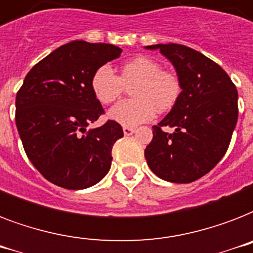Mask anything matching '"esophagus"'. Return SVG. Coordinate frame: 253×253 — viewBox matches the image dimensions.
Here are the masks:
<instances>
[{
    "mask_svg": "<svg viewBox=\"0 0 253 253\" xmlns=\"http://www.w3.org/2000/svg\"><path fill=\"white\" fill-rule=\"evenodd\" d=\"M123 132H124L125 136H132L133 133L136 132V129L132 128V126H124V128H123Z\"/></svg>",
    "mask_w": 253,
    "mask_h": 253,
    "instance_id": "1",
    "label": "esophagus"
}]
</instances>
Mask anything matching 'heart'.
<instances>
[{"instance_id": "1", "label": "heart", "mask_w": 253, "mask_h": 253, "mask_svg": "<svg viewBox=\"0 0 253 253\" xmlns=\"http://www.w3.org/2000/svg\"><path fill=\"white\" fill-rule=\"evenodd\" d=\"M130 87V100H124L108 112L111 120L123 126H137L150 121L158 112H167L181 95V82L175 73L162 70L154 58L138 56L121 66L117 76L108 64L96 68L90 86L98 102L111 104L120 98L124 86Z\"/></svg>"}]
</instances>
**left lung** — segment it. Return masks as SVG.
<instances>
[{
    "instance_id": "1",
    "label": "left lung",
    "mask_w": 253,
    "mask_h": 253,
    "mask_svg": "<svg viewBox=\"0 0 253 253\" xmlns=\"http://www.w3.org/2000/svg\"><path fill=\"white\" fill-rule=\"evenodd\" d=\"M173 65L181 95L169 115L153 126L145 158L158 177L192 183L213 169L229 149L238 121V91L229 74L207 56L181 44H155ZM163 126L173 128L165 132Z\"/></svg>"
}]
</instances>
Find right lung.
Listing matches in <instances>:
<instances>
[{"mask_svg": "<svg viewBox=\"0 0 253 253\" xmlns=\"http://www.w3.org/2000/svg\"><path fill=\"white\" fill-rule=\"evenodd\" d=\"M106 43L74 40L54 49L24 78L15 99V124L28 159L46 180L66 189L92 187L111 169L119 123L86 126L104 114L91 91L92 73L121 54Z\"/></svg>", "mask_w": 253, "mask_h": 253, "instance_id": "1", "label": "right lung"}]
</instances>
